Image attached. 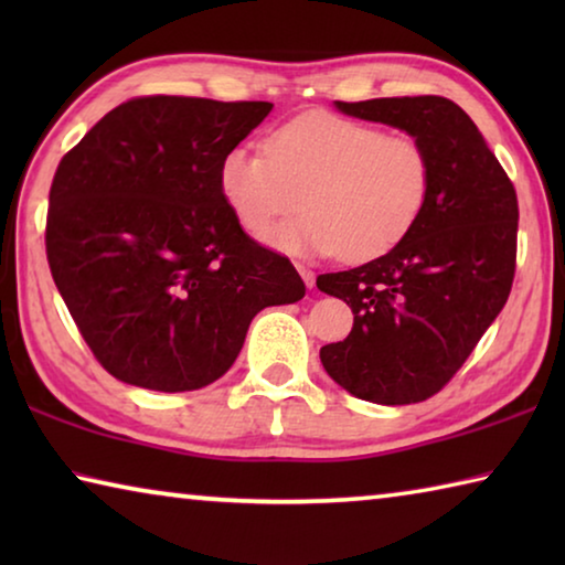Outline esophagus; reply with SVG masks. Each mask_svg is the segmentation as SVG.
I'll use <instances>...</instances> for the list:
<instances>
[{"label": "esophagus", "instance_id": "obj_1", "mask_svg": "<svg viewBox=\"0 0 565 565\" xmlns=\"http://www.w3.org/2000/svg\"><path fill=\"white\" fill-rule=\"evenodd\" d=\"M296 269H299V274H301V279H303V284L309 286V289H313V286H317V274H313L311 269H306V266H296Z\"/></svg>", "mask_w": 565, "mask_h": 565}]
</instances>
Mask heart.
<instances>
[{"label":"heart","mask_w":565,"mask_h":565,"mask_svg":"<svg viewBox=\"0 0 565 565\" xmlns=\"http://www.w3.org/2000/svg\"><path fill=\"white\" fill-rule=\"evenodd\" d=\"M431 186L424 139L327 111L276 127L266 151L228 149L218 164V189L246 232H270L303 201L302 222L266 242L294 254L339 252L347 262L391 252L424 214Z\"/></svg>","instance_id":"obj_1"}]
</instances>
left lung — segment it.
I'll list each match as a JSON object with an SVG mask.
<instances>
[{"mask_svg": "<svg viewBox=\"0 0 565 565\" xmlns=\"http://www.w3.org/2000/svg\"><path fill=\"white\" fill-rule=\"evenodd\" d=\"M351 117L424 139L434 186L416 226L379 259L321 274L317 286L353 311L343 341L321 349L327 374L371 404L438 394L509 301L519 199L471 117L446 97L337 102Z\"/></svg>", "mask_w": 565, "mask_h": 565, "instance_id": "8db88e82", "label": "left lung"}]
</instances>
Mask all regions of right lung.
I'll return each mask as SVG.
<instances>
[{
    "label": "right lung",
    "mask_w": 565,
    "mask_h": 565,
    "mask_svg": "<svg viewBox=\"0 0 565 565\" xmlns=\"http://www.w3.org/2000/svg\"><path fill=\"white\" fill-rule=\"evenodd\" d=\"M269 102L134 97L66 151L46 262L94 359L124 384L194 391L224 376L266 306L303 299L289 256L248 236L218 164Z\"/></svg>",
    "instance_id": "obj_1"
}]
</instances>
